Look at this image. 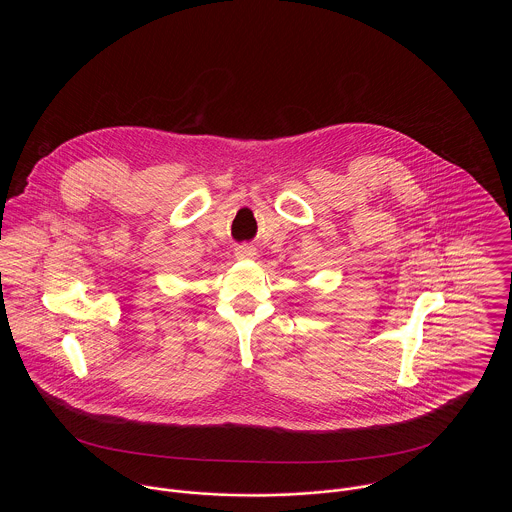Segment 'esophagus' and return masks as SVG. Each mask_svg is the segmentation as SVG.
Listing matches in <instances>:
<instances>
[{
	"label": "esophagus",
	"instance_id": "1",
	"mask_svg": "<svg viewBox=\"0 0 512 512\" xmlns=\"http://www.w3.org/2000/svg\"><path fill=\"white\" fill-rule=\"evenodd\" d=\"M258 256L256 248L254 246H248V244H242L236 248V258L238 260H254Z\"/></svg>",
	"mask_w": 512,
	"mask_h": 512
}]
</instances>
